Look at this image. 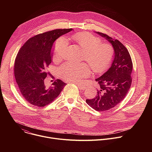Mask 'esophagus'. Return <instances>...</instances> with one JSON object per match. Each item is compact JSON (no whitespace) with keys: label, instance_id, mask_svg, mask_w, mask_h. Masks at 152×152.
Masks as SVG:
<instances>
[{"label":"esophagus","instance_id":"1","mask_svg":"<svg viewBox=\"0 0 152 152\" xmlns=\"http://www.w3.org/2000/svg\"><path fill=\"white\" fill-rule=\"evenodd\" d=\"M76 84L78 86V87L81 90H83L85 88V86L83 84H80V83H76Z\"/></svg>","mask_w":152,"mask_h":152}]
</instances>
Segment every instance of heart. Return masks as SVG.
Here are the masks:
<instances>
[{
	"label": "heart",
	"instance_id": "obj_1",
	"mask_svg": "<svg viewBox=\"0 0 152 152\" xmlns=\"http://www.w3.org/2000/svg\"><path fill=\"white\" fill-rule=\"evenodd\" d=\"M84 50L83 59L97 73L103 72L111 63L114 50L109 44H101V39L88 32L74 34L70 38ZM68 41L64 37L58 39L54 46V59H61L66 53ZM61 76L66 80L79 83L91 74L90 67L82 63H65L60 69Z\"/></svg>",
	"mask_w": 152,
	"mask_h": 152
}]
</instances>
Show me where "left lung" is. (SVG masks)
Here are the masks:
<instances>
[{
	"mask_svg": "<svg viewBox=\"0 0 152 152\" xmlns=\"http://www.w3.org/2000/svg\"><path fill=\"white\" fill-rule=\"evenodd\" d=\"M96 33L109 41L114 52L110 67L96 79L99 85L97 96L86 100L89 106L101 112L111 109L124 99L131 86L133 64L127 49L121 42L103 33Z\"/></svg>",
	"mask_w": 152,
	"mask_h": 152,
	"instance_id": "8db88e82",
	"label": "left lung"
}]
</instances>
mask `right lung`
Here are the masks:
<instances>
[{
  "label": "right lung",
  "mask_w": 152,
  "mask_h": 152,
  "mask_svg": "<svg viewBox=\"0 0 152 152\" xmlns=\"http://www.w3.org/2000/svg\"><path fill=\"white\" fill-rule=\"evenodd\" d=\"M72 29H55L29 38L20 49L14 64V76L24 99L37 107L53 101L67 84L57 79L49 87L45 84L46 67L52 61L53 42Z\"/></svg>",
  "instance_id": "add662e5"
}]
</instances>
